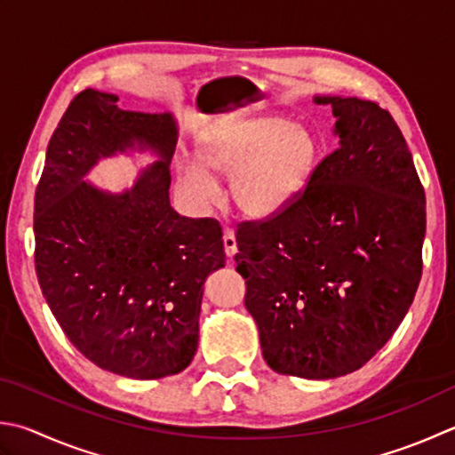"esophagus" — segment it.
<instances>
[{
	"instance_id": "obj_1",
	"label": "esophagus",
	"mask_w": 455,
	"mask_h": 455,
	"mask_svg": "<svg viewBox=\"0 0 455 455\" xmlns=\"http://www.w3.org/2000/svg\"><path fill=\"white\" fill-rule=\"evenodd\" d=\"M224 251L228 257H234L237 253V239H235L234 229L229 228L224 229Z\"/></svg>"
}]
</instances>
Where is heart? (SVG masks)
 Wrapping results in <instances>:
<instances>
[{
	"label": "heart",
	"instance_id": "obj_1",
	"mask_svg": "<svg viewBox=\"0 0 455 455\" xmlns=\"http://www.w3.org/2000/svg\"><path fill=\"white\" fill-rule=\"evenodd\" d=\"M321 147L305 124L275 115H237L213 124L200 139V160H180V182L192 198L210 205L231 178V198L247 218L277 216L311 182Z\"/></svg>",
	"mask_w": 455,
	"mask_h": 455
}]
</instances>
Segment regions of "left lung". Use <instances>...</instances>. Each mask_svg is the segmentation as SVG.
<instances>
[{
  "mask_svg": "<svg viewBox=\"0 0 455 455\" xmlns=\"http://www.w3.org/2000/svg\"><path fill=\"white\" fill-rule=\"evenodd\" d=\"M339 147L277 216L237 229V273L265 363L308 380L358 371L404 319L422 277L424 188L388 110L315 97Z\"/></svg>",
  "mask_w": 455,
  "mask_h": 455,
  "instance_id": "1",
  "label": "left lung"
}]
</instances>
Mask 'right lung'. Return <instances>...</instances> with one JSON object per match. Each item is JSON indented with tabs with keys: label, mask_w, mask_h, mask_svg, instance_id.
Instances as JSON below:
<instances>
[{
	"label": "right lung",
	"mask_w": 455,
	"mask_h": 455,
	"mask_svg": "<svg viewBox=\"0 0 455 455\" xmlns=\"http://www.w3.org/2000/svg\"><path fill=\"white\" fill-rule=\"evenodd\" d=\"M118 97L76 94L47 147L36 192V271L67 339L91 363L134 380L182 372L198 350L204 281L224 267L221 228L170 205L172 113H134ZM159 160L113 195L84 178L102 157Z\"/></svg>",
	"instance_id": "right-lung-1"
}]
</instances>
